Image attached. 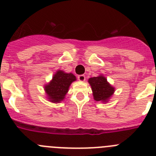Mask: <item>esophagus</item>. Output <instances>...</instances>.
I'll return each instance as SVG.
<instances>
[{"label": "esophagus", "mask_w": 156, "mask_h": 156, "mask_svg": "<svg viewBox=\"0 0 156 156\" xmlns=\"http://www.w3.org/2000/svg\"><path fill=\"white\" fill-rule=\"evenodd\" d=\"M78 80L81 82H83V81L86 80V76L84 75H80L78 76Z\"/></svg>", "instance_id": "obj_1"}]
</instances>
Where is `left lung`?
Here are the masks:
<instances>
[{"mask_svg":"<svg viewBox=\"0 0 156 156\" xmlns=\"http://www.w3.org/2000/svg\"><path fill=\"white\" fill-rule=\"evenodd\" d=\"M91 87L94 99L97 101L107 103L115 92V87L108 82L105 76L99 75L88 80Z\"/></svg>","mask_w":156,"mask_h":156,"instance_id":"left-lung-1","label":"left lung"}]
</instances>
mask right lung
<instances>
[{"label": "right lung", "mask_w": 156, "mask_h": 156, "mask_svg": "<svg viewBox=\"0 0 156 156\" xmlns=\"http://www.w3.org/2000/svg\"><path fill=\"white\" fill-rule=\"evenodd\" d=\"M76 80L73 73H67L62 70H57L51 80L44 85L47 99L52 103H59L66 98L71 83Z\"/></svg>", "instance_id": "obj_1"}]
</instances>
